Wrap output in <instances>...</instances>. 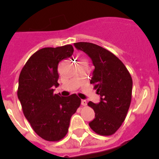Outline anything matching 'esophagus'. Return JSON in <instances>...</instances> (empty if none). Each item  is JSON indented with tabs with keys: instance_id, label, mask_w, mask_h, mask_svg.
<instances>
[{
	"instance_id": "34e87169",
	"label": "esophagus",
	"mask_w": 159,
	"mask_h": 159,
	"mask_svg": "<svg viewBox=\"0 0 159 159\" xmlns=\"http://www.w3.org/2000/svg\"><path fill=\"white\" fill-rule=\"evenodd\" d=\"M87 100H81V105H83V106H86L87 105Z\"/></svg>"
}]
</instances>
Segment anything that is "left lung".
<instances>
[{
    "instance_id": "obj_1",
    "label": "left lung",
    "mask_w": 159,
    "mask_h": 159,
    "mask_svg": "<svg viewBox=\"0 0 159 159\" xmlns=\"http://www.w3.org/2000/svg\"><path fill=\"white\" fill-rule=\"evenodd\" d=\"M92 59L95 69L90 83L100 96L98 103L89 102L95 118L89 123L99 135L110 136L120 128L129 108L133 80L122 62L108 50L89 42L74 44Z\"/></svg>"
}]
</instances>
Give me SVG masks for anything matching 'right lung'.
I'll return each instance as SVG.
<instances>
[{"instance_id":"right-lung-1","label":"right lung","mask_w":159,"mask_h":159,"mask_svg":"<svg viewBox=\"0 0 159 159\" xmlns=\"http://www.w3.org/2000/svg\"><path fill=\"white\" fill-rule=\"evenodd\" d=\"M74 52L71 44L44 48L30 56L19 78L18 98L33 129L42 139L58 141L66 135L70 118L81 104L76 94H54L59 85L58 65Z\"/></svg>"}]
</instances>
